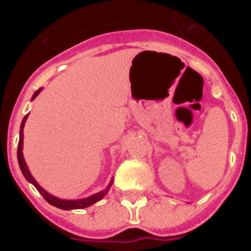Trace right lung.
I'll return each instance as SVG.
<instances>
[{
	"instance_id": "add662e5",
	"label": "right lung",
	"mask_w": 251,
	"mask_h": 251,
	"mask_svg": "<svg viewBox=\"0 0 251 251\" xmlns=\"http://www.w3.org/2000/svg\"><path fill=\"white\" fill-rule=\"evenodd\" d=\"M40 92H41V89L36 90V92L34 93V95H32V99H31V100H34L37 95H39ZM27 115H25V118L22 119L21 127H20L19 148H17V159H19L20 168H21V172H22V175L25 176V178L27 179L28 182H31L32 185L35 186V187L37 188V191L43 195L44 199H45V200L48 201L50 205L55 206V207H57V208H61V210H76V208H84V207H88V206H92L93 203L98 202V201H100L101 199H103V197L108 194V191H109L110 186H112V183H113V179L110 181L109 185H108V187H106L104 191H100V192H98V194L92 195V196L86 197V199H81V200H61V199H57V197H54L52 195H50L49 192H46L45 190H44V188L41 187V186H40L36 181H35V178L32 177V175L30 174V171H28L27 166H26V162H25V159H24V154H22V146H24V127H25V122H26V119H27Z\"/></svg>"
}]
</instances>
